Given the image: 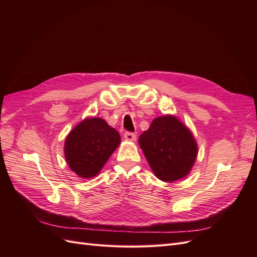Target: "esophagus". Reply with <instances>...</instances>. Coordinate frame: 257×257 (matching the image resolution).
<instances>
[{
  "label": "esophagus",
  "instance_id": "1",
  "mask_svg": "<svg viewBox=\"0 0 257 257\" xmlns=\"http://www.w3.org/2000/svg\"><path fill=\"white\" fill-rule=\"evenodd\" d=\"M124 138H125L126 141L134 142L136 141V134L132 133V132H125V133H124Z\"/></svg>",
  "mask_w": 257,
  "mask_h": 257
}]
</instances>
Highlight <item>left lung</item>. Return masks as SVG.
<instances>
[{
	"instance_id": "obj_1",
	"label": "left lung",
	"mask_w": 257,
	"mask_h": 257,
	"mask_svg": "<svg viewBox=\"0 0 257 257\" xmlns=\"http://www.w3.org/2000/svg\"><path fill=\"white\" fill-rule=\"evenodd\" d=\"M138 143L154 175L164 182L189 175L197 157L192 132L172 114L155 118Z\"/></svg>"
}]
</instances>
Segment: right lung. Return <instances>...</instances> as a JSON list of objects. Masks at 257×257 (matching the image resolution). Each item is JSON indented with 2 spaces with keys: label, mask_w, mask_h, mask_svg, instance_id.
I'll return each mask as SVG.
<instances>
[{
  "label": "right lung",
  "mask_w": 257,
  "mask_h": 257,
  "mask_svg": "<svg viewBox=\"0 0 257 257\" xmlns=\"http://www.w3.org/2000/svg\"><path fill=\"white\" fill-rule=\"evenodd\" d=\"M121 137L100 118H88L76 125L66 137L65 160L76 175L88 179L95 177L113 151Z\"/></svg>",
  "instance_id": "right-lung-1"
}]
</instances>
